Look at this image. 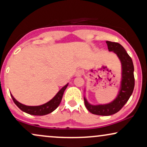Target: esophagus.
<instances>
[{
    "label": "esophagus",
    "instance_id": "34e87169",
    "mask_svg": "<svg viewBox=\"0 0 147 147\" xmlns=\"http://www.w3.org/2000/svg\"><path fill=\"white\" fill-rule=\"evenodd\" d=\"M82 74H83V70H81V69L77 70L75 72V75L77 76V77H80V76L82 75Z\"/></svg>",
    "mask_w": 147,
    "mask_h": 147
}]
</instances>
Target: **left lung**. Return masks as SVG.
<instances>
[{
	"label": "left lung",
	"mask_w": 147,
	"mask_h": 147,
	"mask_svg": "<svg viewBox=\"0 0 147 147\" xmlns=\"http://www.w3.org/2000/svg\"><path fill=\"white\" fill-rule=\"evenodd\" d=\"M109 51H112L117 55L122 65V79L121 89L116 99L112 102L103 105H92L84 98L85 105L87 109L92 114L109 116L115 114L123 108L132 94L135 85L134 75V64L131 57L125 49L119 43L106 41Z\"/></svg>",
	"instance_id": "8db88e82"
}]
</instances>
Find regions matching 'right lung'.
<instances>
[{"mask_svg": "<svg viewBox=\"0 0 147 147\" xmlns=\"http://www.w3.org/2000/svg\"><path fill=\"white\" fill-rule=\"evenodd\" d=\"M68 85V84H66L64 87H63L57 92V94L55 96V97L48 102L42 105L36 106V107H30V106L22 105V104L19 102L18 101H17L11 94V98L13 100L14 103L16 104L17 107L19 108L20 110L30 115L42 116V115H45L49 114V113H51L58 107L61 101H62L63 94H64V91L66 89V87H67Z\"/></svg>", "mask_w": 147, "mask_h": 147, "instance_id": "add662e5", "label": "right lung"}]
</instances>
